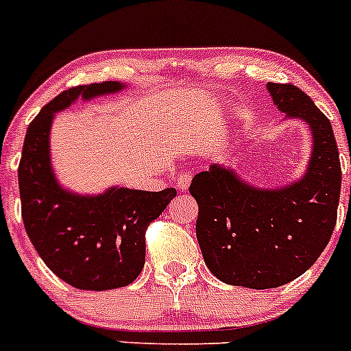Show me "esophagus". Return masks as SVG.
<instances>
[{
  "instance_id": "obj_1",
  "label": "esophagus",
  "mask_w": 351,
  "mask_h": 351,
  "mask_svg": "<svg viewBox=\"0 0 351 351\" xmlns=\"http://www.w3.org/2000/svg\"><path fill=\"white\" fill-rule=\"evenodd\" d=\"M190 182H192V175H190V173H182V175L178 176V180H176V189H178L180 192H186L190 186Z\"/></svg>"
}]
</instances>
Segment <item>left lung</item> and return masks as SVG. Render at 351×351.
<instances>
[{"instance_id":"left-lung-1","label":"left lung","mask_w":351,"mask_h":351,"mask_svg":"<svg viewBox=\"0 0 351 351\" xmlns=\"http://www.w3.org/2000/svg\"><path fill=\"white\" fill-rule=\"evenodd\" d=\"M288 120L311 130V158L300 178L262 189L231 166L197 173L190 193L199 204L195 233L210 273L233 287L267 290L302 276L329 243L341 190L331 121L291 84H267Z\"/></svg>"}]
</instances>
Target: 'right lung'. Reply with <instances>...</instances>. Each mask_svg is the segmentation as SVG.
<instances>
[{
  "instance_id": "1",
  "label": "right lung",
  "mask_w": 351,
  "mask_h": 351,
  "mask_svg": "<svg viewBox=\"0 0 351 351\" xmlns=\"http://www.w3.org/2000/svg\"><path fill=\"white\" fill-rule=\"evenodd\" d=\"M118 80L78 85L54 97L29 125L19 166L22 219L34 248L60 280L78 290H117L130 285L145 262V228L166 209L175 189L161 192L110 186L78 193L58 180L51 161L56 113L78 99L121 93Z\"/></svg>"
}]
</instances>
